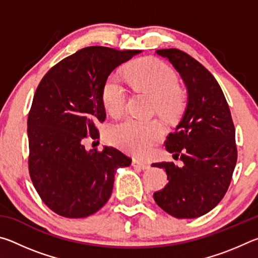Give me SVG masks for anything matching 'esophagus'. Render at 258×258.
I'll use <instances>...</instances> for the list:
<instances>
[{"mask_svg":"<svg viewBox=\"0 0 258 258\" xmlns=\"http://www.w3.org/2000/svg\"><path fill=\"white\" fill-rule=\"evenodd\" d=\"M132 165L134 166V167H138L140 169H148L150 168V165L148 163H145V161H140L138 159H134Z\"/></svg>","mask_w":258,"mask_h":258,"instance_id":"34e87169","label":"esophagus"}]
</instances>
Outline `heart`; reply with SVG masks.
<instances>
[{"instance_id":"heart-1","label":"heart","mask_w":258,"mask_h":258,"mask_svg":"<svg viewBox=\"0 0 258 258\" xmlns=\"http://www.w3.org/2000/svg\"><path fill=\"white\" fill-rule=\"evenodd\" d=\"M125 73L131 84L157 100V106L161 112L172 113L178 108V78L163 61L156 58L140 59L130 64ZM126 101L127 90L120 78L111 74L102 86L104 109L111 116L117 117L124 111ZM163 134L164 127L158 121L127 118L110 126L107 137L113 146L131 155L146 156Z\"/></svg>"}]
</instances>
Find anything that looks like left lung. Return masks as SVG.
I'll use <instances>...</instances> for the list:
<instances>
[{
    "label": "left lung",
    "mask_w": 258,
    "mask_h": 258,
    "mask_svg": "<svg viewBox=\"0 0 258 258\" xmlns=\"http://www.w3.org/2000/svg\"><path fill=\"white\" fill-rule=\"evenodd\" d=\"M180 74L187 93L185 110L166 150L180 156L174 163L152 164L163 168L168 183L154 194L157 205L176 218L203 216L228 191L237 163L235 130L221 86L202 63L177 49L157 50Z\"/></svg>",
    "instance_id": "8db88e82"
}]
</instances>
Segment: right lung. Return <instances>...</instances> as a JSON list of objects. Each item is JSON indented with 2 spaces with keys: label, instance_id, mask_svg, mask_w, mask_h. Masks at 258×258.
Listing matches in <instances>:
<instances>
[{
  "label": "right lung",
  "instance_id": "add662e5",
  "mask_svg": "<svg viewBox=\"0 0 258 258\" xmlns=\"http://www.w3.org/2000/svg\"><path fill=\"white\" fill-rule=\"evenodd\" d=\"M140 50L87 46L52 67L42 78L28 113V167L41 199L68 218L98 212L110 198L115 173L132 159L112 147L86 150L106 119L102 86L113 69Z\"/></svg>",
  "mask_w": 258,
  "mask_h": 258
}]
</instances>
